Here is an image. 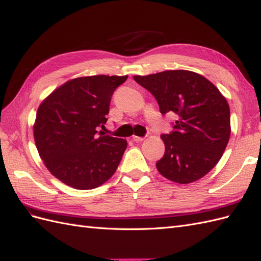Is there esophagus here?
<instances>
[{"label":"esophagus","mask_w":261,"mask_h":261,"mask_svg":"<svg viewBox=\"0 0 261 261\" xmlns=\"http://www.w3.org/2000/svg\"><path fill=\"white\" fill-rule=\"evenodd\" d=\"M132 140L136 141V142H141V141L145 140V138H143V137H138V136H134V137H132Z\"/></svg>","instance_id":"1"}]
</instances>
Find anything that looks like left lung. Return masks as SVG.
Wrapping results in <instances>:
<instances>
[{
    "label": "left lung",
    "instance_id": "1",
    "mask_svg": "<svg viewBox=\"0 0 261 261\" xmlns=\"http://www.w3.org/2000/svg\"><path fill=\"white\" fill-rule=\"evenodd\" d=\"M135 81L157 99L163 114L178 115L174 131L162 135L164 157L156 167L165 178L190 184L219 163L231 134L230 108L213 83L191 70H165Z\"/></svg>",
    "mask_w": 261,
    "mask_h": 261
}]
</instances>
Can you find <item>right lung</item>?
Listing matches in <instances>:
<instances>
[{
	"instance_id": "add662e5",
	"label": "right lung",
	"mask_w": 261,
	"mask_h": 261,
	"mask_svg": "<svg viewBox=\"0 0 261 261\" xmlns=\"http://www.w3.org/2000/svg\"><path fill=\"white\" fill-rule=\"evenodd\" d=\"M127 76L95 75L70 80L39 105L33 137L47 169L76 190H93L115 173L125 139L97 135L107 123L115 88Z\"/></svg>"
}]
</instances>
